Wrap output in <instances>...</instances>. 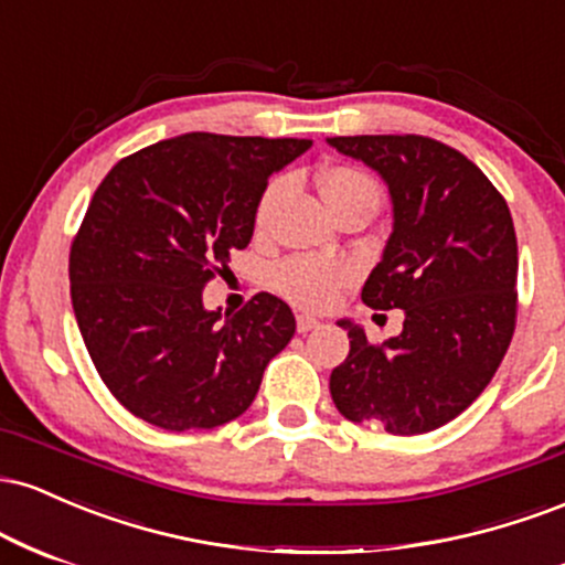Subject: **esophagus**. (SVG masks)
I'll list each match as a JSON object with an SVG mask.
<instances>
[{"label":"esophagus","mask_w":565,"mask_h":565,"mask_svg":"<svg viewBox=\"0 0 565 565\" xmlns=\"http://www.w3.org/2000/svg\"><path fill=\"white\" fill-rule=\"evenodd\" d=\"M321 321L313 319V316H297V332L305 334V332H313V329H319Z\"/></svg>","instance_id":"34e87169"}]
</instances>
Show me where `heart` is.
I'll return each instance as SVG.
<instances>
[{
  "label": "heart",
  "mask_w": 565,
  "mask_h": 565,
  "mask_svg": "<svg viewBox=\"0 0 565 565\" xmlns=\"http://www.w3.org/2000/svg\"><path fill=\"white\" fill-rule=\"evenodd\" d=\"M278 191H281L278 180L265 188L255 215L257 228H263L265 220H268ZM321 196L332 210V215H337V212H342L350 204H359V201H369V204L377 206L380 185L374 183V178L355 170V167L337 164L321 174ZM348 278L350 265L337 260V257H289V260L276 265L274 274H270V284L289 302L300 305V308L321 310L332 305L337 291L345 287Z\"/></svg>",
  "instance_id": "1"
}]
</instances>
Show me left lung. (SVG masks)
<instances>
[{
	"label": "left lung",
	"instance_id": "left-lung-1",
	"mask_svg": "<svg viewBox=\"0 0 565 565\" xmlns=\"http://www.w3.org/2000/svg\"><path fill=\"white\" fill-rule=\"evenodd\" d=\"M382 174L393 233L361 300L404 310V332L369 342L353 321L350 353L329 377L350 423L419 436L462 414L508 353L518 316V242L508 201L457 148L425 135L329 138Z\"/></svg>",
	"mask_w": 565,
	"mask_h": 565
}]
</instances>
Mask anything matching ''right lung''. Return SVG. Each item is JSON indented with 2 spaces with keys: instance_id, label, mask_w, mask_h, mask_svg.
<instances>
[{
  "instance_id": "right-lung-1",
  "label": "right lung",
  "mask_w": 565,
  "mask_h": 565,
  "mask_svg": "<svg viewBox=\"0 0 565 565\" xmlns=\"http://www.w3.org/2000/svg\"><path fill=\"white\" fill-rule=\"evenodd\" d=\"M310 146L188 132L121 159L97 185L71 244V302L97 374L135 417L212 430L255 401L295 316L260 291L223 321L201 289L249 244L270 174Z\"/></svg>"
}]
</instances>
